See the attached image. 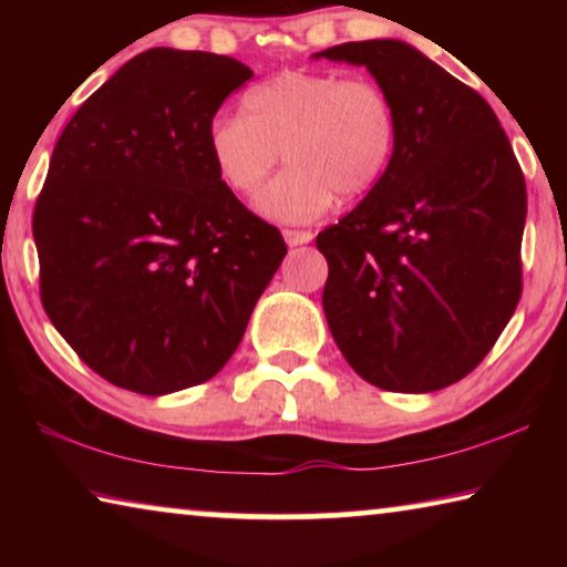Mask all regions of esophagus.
<instances>
[{
	"mask_svg": "<svg viewBox=\"0 0 567 567\" xmlns=\"http://www.w3.org/2000/svg\"><path fill=\"white\" fill-rule=\"evenodd\" d=\"M285 243L290 247H297V245H307L312 239V233L310 229H285Z\"/></svg>",
	"mask_w": 567,
	"mask_h": 567,
	"instance_id": "1",
	"label": "esophagus"
}]
</instances>
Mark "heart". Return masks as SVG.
Masks as SVG:
<instances>
[{
    "label": "heart",
    "mask_w": 567,
    "mask_h": 567,
    "mask_svg": "<svg viewBox=\"0 0 567 567\" xmlns=\"http://www.w3.org/2000/svg\"><path fill=\"white\" fill-rule=\"evenodd\" d=\"M243 107L209 122V159L229 189L252 195L282 150L290 167L257 197L280 223H312L338 195H368L395 155V104L370 76L282 72L255 84Z\"/></svg>",
    "instance_id": "heart-1"
}]
</instances>
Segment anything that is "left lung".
Returning a JSON list of instances; mask_svg holds the SVG:
<instances>
[{
    "mask_svg": "<svg viewBox=\"0 0 567 567\" xmlns=\"http://www.w3.org/2000/svg\"><path fill=\"white\" fill-rule=\"evenodd\" d=\"M315 56L368 66L398 112L385 175L318 235L330 332L370 385L443 390L483 362L520 302L523 169L491 104L415 47L344 42Z\"/></svg>",
    "mask_w": 567,
    "mask_h": 567,
    "instance_id": "obj_1",
    "label": "left lung"
}]
</instances>
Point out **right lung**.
<instances>
[{"label":"right lung","instance_id":"1","mask_svg":"<svg viewBox=\"0 0 567 567\" xmlns=\"http://www.w3.org/2000/svg\"><path fill=\"white\" fill-rule=\"evenodd\" d=\"M249 76L233 56L155 47L56 140L32 217L42 305L112 385L167 395L215 378L287 255L207 150L219 104Z\"/></svg>","mask_w":567,"mask_h":567}]
</instances>
